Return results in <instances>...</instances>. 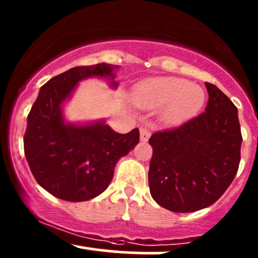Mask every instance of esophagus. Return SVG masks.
Here are the masks:
<instances>
[{
	"mask_svg": "<svg viewBox=\"0 0 258 258\" xmlns=\"http://www.w3.org/2000/svg\"><path fill=\"white\" fill-rule=\"evenodd\" d=\"M150 130L148 127H142L141 128V141L142 142H147L150 137Z\"/></svg>",
	"mask_w": 258,
	"mask_h": 258,
	"instance_id": "obj_1",
	"label": "esophagus"
}]
</instances>
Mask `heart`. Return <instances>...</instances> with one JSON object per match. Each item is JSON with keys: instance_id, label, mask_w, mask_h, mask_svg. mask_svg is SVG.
Instances as JSON below:
<instances>
[{"instance_id": "1", "label": "heart", "mask_w": 258, "mask_h": 258, "mask_svg": "<svg viewBox=\"0 0 258 258\" xmlns=\"http://www.w3.org/2000/svg\"><path fill=\"white\" fill-rule=\"evenodd\" d=\"M205 91L178 78H156L142 82L133 91V100L142 108L164 106L162 119L178 125L194 117L205 103Z\"/></svg>"}]
</instances>
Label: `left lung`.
Returning a JSON list of instances; mask_svg holds the SVG:
<instances>
[{"label":"left lung","instance_id":"obj_1","mask_svg":"<svg viewBox=\"0 0 258 258\" xmlns=\"http://www.w3.org/2000/svg\"><path fill=\"white\" fill-rule=\"evenodd\" d=\"M205 85L209 100L203 114L149 139L150 194L173 212H194L215 204L240 162L238 109L217 86Z\"/></svg>","mask_w":258,"mask_h":258}]
</instances>
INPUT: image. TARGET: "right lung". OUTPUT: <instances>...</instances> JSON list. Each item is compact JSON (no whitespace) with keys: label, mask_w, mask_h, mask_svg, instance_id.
<instances>
[{"label":"right lung","mask_w":258,"mask_h":258,"mask_svg":"<svg viewBox=\"0 0 258 258\" xmlns=\"http://www.w3.org/2000/svg\"><path fill=\"white\" fill-rule=\"evenodd\" d=\"M117 65L75 67L52 78L41 87L28 115L24 153L36 182L61 200L86 201L110 184L120 158L138 144L139 130L117 133L104 121L67 123L61 104L70 98L79 81L98 76L114 81Z\"/></svg>","instance_id":"obj_1"}]
</instances>
